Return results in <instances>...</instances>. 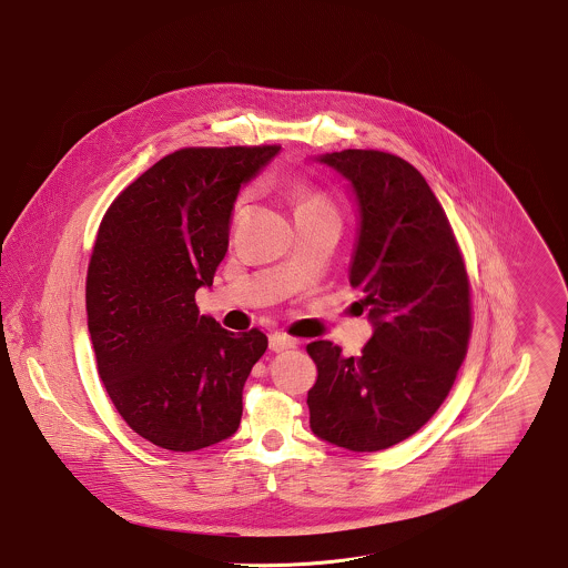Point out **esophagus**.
Listing matches in <instances>:
<instances>
[{"label":"esophagus","instance_id":"esophagus-1","mask_svg":"<svg viewBox=\"0 0 568 568\" xmlns=\"http://www.w3.org/2000/svg\"><path fill=\"white\" fill-rule=\"evenodd\" d=\"M296 348V339L283 335V333H272L270 335V349L272 352H285V349Z\"/></svg>","mask_w":568,"mask_h":568}]
</instances>
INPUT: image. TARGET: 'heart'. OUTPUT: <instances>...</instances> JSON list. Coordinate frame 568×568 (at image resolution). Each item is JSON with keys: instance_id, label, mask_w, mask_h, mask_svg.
<instances>
[{"instance_id": "obj_1", "label": "heart", "mask_w": 568, "mask_h": 568, "mask_svg": "<svg viewBox=\"0 0 568 568\" xmlns=\"http://www.w3.org/2000/svg\"><path fill=\"white\" fill-rule=\"evenodd\" d=\"M306 203H313V201H306ZM306 203H303V205H306Z\"/></svg>"}]
</instances>
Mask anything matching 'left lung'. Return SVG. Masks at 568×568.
Returning a JSON list of instances; mask_svg holds the SVG:
<instances>
[{
	"mask_svg": "<svg viewBox=\"0 0 568 568\" xmlns=\"http://www.w3.org/2000/svg\"><path fill=\"white\" fill-rule=\"evenodd\" d=\"M315 162L346 179L358 226L349 285L365 292L374 335L361 356L333 342L306 346L315 437L378 452L415 435L456 381L471 333L469 278L426 179L402 158L346 149Z\"/></svg>",
	"mask_w": 568,
	"mask_h": 568,
	"instance_id": "8db88e82",
	"label": "left lung"
}]
</instances>
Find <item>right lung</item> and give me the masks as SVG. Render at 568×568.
I'll return each mask as SVG.
<instances>
[{
  "instance_id": "obj_1",
  "label": "right lung",
  "mask_w": 568,
  "mask_h": 568,
  "mask_svg": "<svg viewBox=\"0 0 568 568\" xmlns=\"http://www.w3.org/2000/svg\"><path fill=\"white\" fill-rule=\"evenodd\" d=\"M281 146L181 149L128 185L105 212L88 263V333L99 376L133 433L196 452L233 437L242 392L267 337L201 315L240 190Z\"/></svg>"
}]
</instances>
